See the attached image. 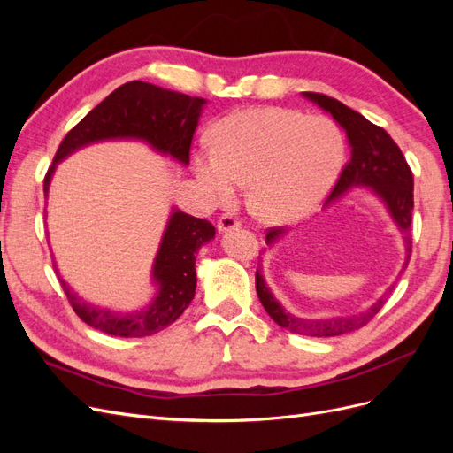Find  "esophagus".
I'll use <instances>...</instances> for the list:
<instances>
[{"instance_id": "esophagus-1", "label": "esophagus", "mask_w": 453, "mask_h": 453, "mask_svg": "<svg viewBox=\"0 0 453 453\" xmlns=\"http://www.w3.org/2000/svg\"><path fill=\"white\" fill-rule=\"evenodd\" d=\"M240 226L238 219H234L232 215H221L217 221V230L219 232H228V230H234Z\"/></svg>"}]
</instances>
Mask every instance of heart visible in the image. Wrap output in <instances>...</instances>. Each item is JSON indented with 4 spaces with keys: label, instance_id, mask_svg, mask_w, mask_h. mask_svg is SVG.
<instances>
[{
    "label": "heart",
    "instance_id": "obj_1",
    "mask_svg": "<svg viewBox=\"0 0 453 453\" xmlns=\"http://www.w3.org/2000/svg\"><path fill=\"white\" fill-rule=\"evenodd\" d=\"M344 138L326 117H303L285 107L230 113L213 128V149L195 153L193 166L211 200H234L248 183V203L268 225L311 213L336 183Z\"/></svg>",
    "mask_w": 453,
    "mask_h": 453
}]
</instances>
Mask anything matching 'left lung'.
Listing matches in <instances>:
<instances>
[{"mask_svg":"<svg viewBox=\"0 0 453 453\" xmlns=\"http://www.w3.org/2000/svg\"><path fill=\"white\" fill-rule=\"evenodd\" d=\"M304 98L318 104L326 113H331L338 125L346 130L348 142L351 147L349 162L342 170L338 181L333 188L328 202L331 203L348 190L355 187H368L372 193L386 205L395 225L399 226L406 257L401 268V273L406 270L410 253H412V238H410V225H412V210H414V177L412 170L406 164L399 145H396L391 135L366 120L361 113L353 111L351 107L342 102L328 98L325 94L318 92H303ZM285 234L283 228H272L266 234V243L272 245L280 236ZM399 273V276H401ZM255 287L260 304L265 306L270 318L276 321L281 328H287L295 334L303 336H340L346 333H353L365 326L374 315L388 303L393 287L383 293L376 303L355 315H344V318H325V319H303L287 311L266 287V281L260 273V265L255 273Z\"/></svg>","mask_w":453,"mask_h":453,"instance_id":"left-lung-1","label":"left lung"}]
</instances>
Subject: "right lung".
I'll use <instances>...</instances> for the list:
<instances>
[{
    "instance_id": "add662e5",
    "label": "right lung",
    "mask_w": 453,
    "mask_h": 453,
    "mask_svg": "<svg viewBox=\"0 0 453 453\" xmlns=\"http://www.w3.org/2000/svg\"><path fill=\"white\" fill-rule=\"evenodd\" d=\"M203 105V98H190L143 81H130L119 87L67 132L45 175V196L60 160L81 147L104 140H142L187 166ZM213 236L215 228L210 221L173 208L153 265V281L158 293L153 303L140 311L120 313L96 308L81 300L62 278L60 283L73 311L96 331L122 338L157 334L180 318L195 298L196 253ZM57 273L60 276L58 268Z\"/></svg>"
}]
</instances>
